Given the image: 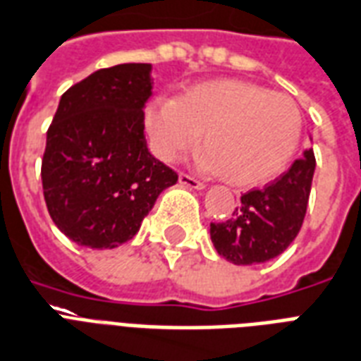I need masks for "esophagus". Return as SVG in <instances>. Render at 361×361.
Returning <instances> with one entry per match:
<instances>
[{"mask_svg":"<svg viewBox=\"0 0 361 361\" xmlns=\"http://www.w3.org/2000/svg\"><path fill=\"white\" fill-rule=\"evenodd\" d=\"M178 183L183 184V186H186V188H194V190H202V188H205V184H203L202 180H197L196 177H192L188 173H180V175H178Z\"/></svg>","mask_w":361,"mask_h":361,"instance_id":"esophagus-1","label":"esophagus"}]
</instances>
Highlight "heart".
<instances>
[{
    "mask_svg": "<svg viewBox=\"0 0 361 361\" xmlns=\"http://www.w3.org/2000/svg\"><path fill=\"white\" fill-rule=\"evenodd\" d=\"M145 127L154 156L173 164L200 142L202 165L234 186H257L280 177L302 135L291 97L243 80L202 81L178 99L146 104Z\"/></svg>",
    "mask_w": 361,
    "mask_h": 361,
    "instance_id": "heart-1",
    "label": "heart"
}]
</instances>
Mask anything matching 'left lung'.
Wrapping results in <instances>:
<instances>
[{
	"label": "left lung",
	"mask_w": 361,
	"mask_h": 361,
	"mask_svg": "<svg viewBox=\"0 0 361 361\" xmlns=\"http://www.w3.org/2000/svg\"><path fill=\"white\" fill-rule=\"evenodd\" d=\"M314 169L310 148L274 183L245 192L232 219L211 222L216 253L234 264H259L283 253L305 221Z\"/></svg>",
	"instance_id": "obj_1"
}]
</instances>
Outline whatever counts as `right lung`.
<instances>
[{"label": "right lung", "instance_id": "1", "mask_svg": "<svg viewBox=\"0 0 361 361\" xmlns=\"http://www.w3.org/2000/svg\"><path fill=\"white\" fill-rule=\"evenodd\" d=\"M152 64L102 68L61 97L42 159L43 197L62 234L89 249L131 240L175 171L146 146Z\"/></svg>", "mask_w": 361, "mask_h": 361}]
</instances>
